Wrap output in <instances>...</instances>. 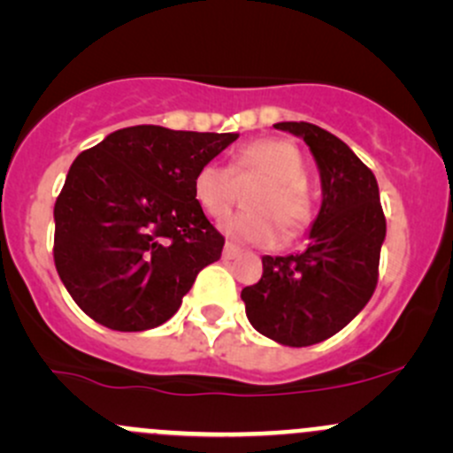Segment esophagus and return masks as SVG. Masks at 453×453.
Here are the masks:
<instances>
[{
    "label": "esophagus",
    "instance_id": "1",
    "mask_svg": "<svg viewBox=\"0 0 453 453\" xmlns=\"http://www.w3.org/2000/svg\"><path fill=\"white\" fill-rule=\"evenodd\" d=\"M239 254H241V250L236 248L234 243H226V248H223V258H227V260L236 258Z\"/></svg>",
    "mask_w": 453,
    "mask_h": 453
}]
</instances>
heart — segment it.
I'll list each match as a JSON object with an SVG mask.
<instances>
[{"label": "heart", "mask_w": 453, "mask_h": 453, "mask_svg": "<svg viewBox=\"0 0 453 453\" xmlns=\"http://www.w3.org/2000/svg\"><path fill=\"white\" fill-rule=\"evenodd\" d=\"M260 177L250 193V212L230 214L219 223L221 232L239 243L272 245L280 236L303 230L311 217L304 162L300 150L285 140H258L245 146L234 162V177ZM193 195L205 214L221 217L234 199V181L230 171L219 164H203L193 177Z\"/></svg>", "instance_id": "heart-1"}]
</instances>
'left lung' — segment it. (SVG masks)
Returning <instances> with one entry per match:
<instances>
[{"mask_svg": "<svg viewBox=\"0 0 453 453\" xmlns=\"http://www.w3.org/2000/svg\"><path fill=\"white\" fill-rule=\"evenodd\" d=\"M273 129L309 146L322 203L304 252L263 256V276L241 298L260 335L300 349L335 335L368 304L386 219L372 171L340 138L309 122H278Z\"/></svg>", "mask_w": 453, "mask_h": 453, "instance_id": "obj_1", "label": "left lung"}]
</instances>
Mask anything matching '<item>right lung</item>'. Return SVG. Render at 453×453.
Masks as SVG:
<instances>
[{
    "label": "right lung",
    "instance_id": "add662e5",
    "mask_svg": "<svg viewBox=\"0 0 453 453\" xmlns=\"http://www.w3.org/2000/svg\"><path fill=\"white\" fill-rule=\"evenodd\" d=\"M239 134L118 129L83 150L54 203V265L74 303L113 331L171 319L223 236L193 177Z\"/></svg>",
    "mask_w": 453,
    "mask_h": 453
}]
</instances>
